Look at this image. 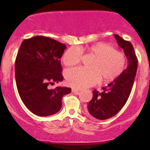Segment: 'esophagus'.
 <instances>
[{
	"label": "esophagus",
	"instance_id": "esophagus-1",
	"mask_svg": "<svg viewBox=\"0 0 150 150\" xmlns=\"http://www.w3.org/2000/svg\"><path fill=\"white\" fill-rule=\"evenodd\" d=\"M80 91H81V89L72 88V92H79Z\"/></svg>",
	"mask_w": 150,
	"mask_h": 150
}]
</instances>
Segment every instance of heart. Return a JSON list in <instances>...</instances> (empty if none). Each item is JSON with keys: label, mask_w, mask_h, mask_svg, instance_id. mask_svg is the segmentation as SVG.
Masks as SVG:
<instances>
[{"label": "heart", "mask_w": 150, "mask_h": 150, "mask_svg": "<svg viewBox=\"0 0 150 150\" xmlns=\"http://www.w3.org/2000/svg\"><path fill=\"white\" fill-rule=\"evenodd\" d=\"M87 51L95 58L90 65L91 70L74 68L65 72L67 82L72 87H91L97 84L100 79L103 82H111L125 69L126 58L124 54L116 51L110 44L98 43L87 48ZM82 57V50L77 46H72L65 52L63 62L67 66H73L80 63Z\"/></svg>", "instance_id": "obj_1"}]
</instances>
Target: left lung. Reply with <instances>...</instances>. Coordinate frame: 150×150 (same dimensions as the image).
<instances>
[{
  "label": "left lung",
  "mask_w": 150,
  "mask_h": 150,
  "mask_svg": "<svg viewBox=\"0 0 150 150\" xmlns=\"http://www.w3.org/2000/svg\"><path fill=\"white\" fill-rule=\"evenodd\" d=\"M114 37L118 46L124 51L128 65L119 76L102 87L101 92L96 89L93 91V98L87 105V111L99 120L111 118L124 106L131 92L137 73V58L132 44L118 34Z\"/></svg>",
  "instance_id": "obj_1"
}]
</instances>
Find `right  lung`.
I'll return each instance as SVG.
<instances>
[{
    "instance_id": "1",
    "label": "right lung",
    "mask_w": 150,
    "mask_h": 150,
    "mask_svg": "<svg viewBox=\"0 0 150 150\" xmlns=\"http://www.w3.org/2000/svg\"><path fill=\"white\" fill-rule=\"evenodd\" d=\"M66 46L43 36L22 42L15 60V80L22 101L39 116L55 114L61 108L62 98L71 92L68 87L49 85L63 80L60 58Z\"/></svg>"
}]
</instances>
